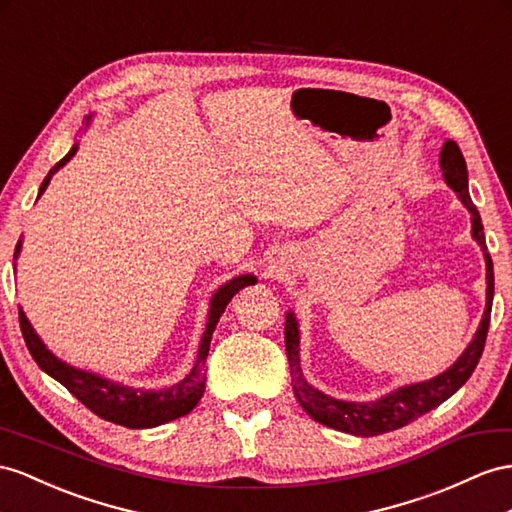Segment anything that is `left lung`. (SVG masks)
<instances>
[{
  "mask_svg": "<svg viewBox=\"0 0 512 512\" xmlns=\"http://www.w3.org/2000/svg\"><path fill=\"white\" fill-rule=\"evenodd\" d=\"M439 164L443 170V179L448 186L456 192L461 203L469 209L471 214V235L480 244L484 261H487V307H484V316L478 326V331L471 339V344L465 348L461 357L456 359L454 365H450L443 374L430 378L424 383L406 385L396 391L387 393L385 398H378L374 402H346V400H335L326 393L311 387L303 370H300V333H298V322L292 311L285 313V352L287 361H290V376H292V389L294 396L300 402V406L316 419V422L350 432V435L357 437H376L383 435V432L398 430L406 424L415 422L417 417L424 413L437 409L441 402L448 400L452 393L461 389L471 372L476 370V365L482 357L484 342H487L489 333V320H491V305H493V261L487 251V242H484V231H482V220L476 205L471 203L469 188H467V164L465 157L458 149L454 140H445L443 149L439 153Z\"/></svg>",
  "mask_w": 512,
  "mask_h": 512,
  "instance_id": "obj_1",
  "label": "left lung"
}]
</instances>
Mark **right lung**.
Segmentation results:
<instances>
[{
  "label": "right lung",
  "instance_id": "obj_1",
  "mask_svg": "<svg viewBox=\"0 0 512 512\" xmlns=\"http://www.w3.org/2000/svg\"><path fill=\"white\" fill-rule=\"evenodd\" d=\"M75 151H77V144H73L71 151L49 170L47 177L41 183V190H38V196L47 190L51 177H54L58 170L71 160ZM19 253H21V240L17 242V248H15V259L19 257ZM253 283H257L253 274H240V277H233L231 281L218 287V292L212 296V303H209L205 333L201 337L199 355H196L192 372L177 385L160 389V391L127 387L60 361L54 352L47 350V346L41 342V337L34 333L32 324L28 318H25L21 307H19V324H21L25 346H28L32 359L38 363V368H41L45 374H49L51 378H56L60 385L67 387L73 396L84 406H88L95 415L106 419V422L119 424L125 428H153L166 422H173V419L181 415H188L194 406L199 404L205 391V372H207L205 359H207L209 342H212V333L216 329V324L222 313H225L227 305L231 303V298L238 294L242 287L253 285Z\"/></svg>",
  "mask_w": 512,
  "mask_h": 512
}]
</instances>
